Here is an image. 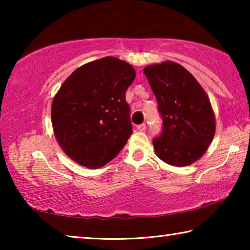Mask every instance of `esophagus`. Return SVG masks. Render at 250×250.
Returning a JSON list of instances; mask_svg holds the SVG:
<instances>
[{
	"label": "esophagus",
	"instance_id": "1",
	"mask_svg": "<svg viewBox=\"0 0 250 250\" xmlns=\"http://www.w3.org/2000/svg\"><path fill=\"white\" fill-rule=\"evenodd\" d=\"M138 129L140 130V131H146V124H141V125H138Z\"/></svg>",
	"mask_w": 250,
	"mask_h": 250
}]
</instances>
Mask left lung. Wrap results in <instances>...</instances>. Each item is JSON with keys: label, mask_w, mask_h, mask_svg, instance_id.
Returning <instances> with one entry per match:
<instances>
[{"label": "left lung", "mask_w": 250, "mask_h": 250, "mask_svg": "<svg viewBox=\"0 0 250 250\" xmlns=\"http://www.w3.org/2000/svg\"><path fill=\"white\" fill-rule=\"evenodd\" d=\"M159 104L163 131L153 140L156 155L173 167L196 162L208 149L216 129L208 96L194 76L174 62L143 69Z\"/></svg>", "instance_id": "8db88e82"}]
</instances>
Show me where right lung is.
Here are the masks:
<instances>
[{
  "mask_svg": "<svg viewBox=\"0 0 250 250\" xmlns=\"http://www.w3.org/2000/svg\"><path fill=\"white\" fill-rule=\"evenodd\" d=\"M134 78L132 66L108 56L74 70L55 95V138L79 166L99 168L125 146L132 133L125 91Z\"/></svg>",
  "mask_w": 250,
  "mask_h": 250,
  "instance_id": "obj_1",
  "label": "right lung"
}]
</instances>
